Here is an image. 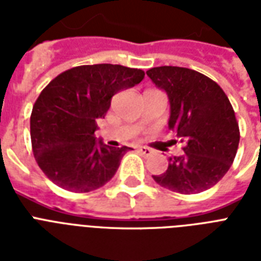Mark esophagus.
I'll list each match as a JSON object with an SVG mask.
<instances>
[{
	"mask_svg": "<svg viewBox=\"0 0 261 261\" xmlns=\"http://www.w3.org/2000/svg\"><path fill=\"white\" fill-rule=\"evenodd\" d=\"M138 151L143 155H149V154H151V153H153L150 147H147V146H138Z\"/></svg>",
	"mask_w": 261,
	"mask_h": 261,
	"instance_id": "1",
	"label": "esophagus"
}]
</instances>
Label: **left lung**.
<instances>
[{"mask_svg": "<svg viewBox=\"0 0 261 261\" xmlns=\"http://www.w3.org/2000/svg\"><path fill=\"white\" fill-rule=\"evenodd\" d=\"M146 74L167 92L169 128L184 143V154L169 157L167 171L153 178L178 194L208 190L226 174L239 149V122L226 93L207 75L187 67H153Z\"/></svg>", "mask_w": 261, "mask_h": 261, "instance_id": "obj_1", "label": "left lung"}]
</instances>
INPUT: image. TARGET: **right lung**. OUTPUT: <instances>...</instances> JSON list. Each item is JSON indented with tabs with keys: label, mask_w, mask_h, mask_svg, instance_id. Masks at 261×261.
<instances>
[{
	"label": "right lung",
	"mask_w": 261,
	"mask_h": 261,
	"mask_svg": "<svg viewBox=\"0 0 261 261\" xmlns=\"http://www.w3.org/2000/svg\"><path fill=\"white\" fill-rule=\"evenodd\" d=\"M145 71L98 63L71 67L40 92L31 114V142L43 173L63 190L89 192L108 182L131 147L96 141L97 120L114 94L139 84Z\"/></svg>",
	"instance_id": "1"
}]
</instances>
